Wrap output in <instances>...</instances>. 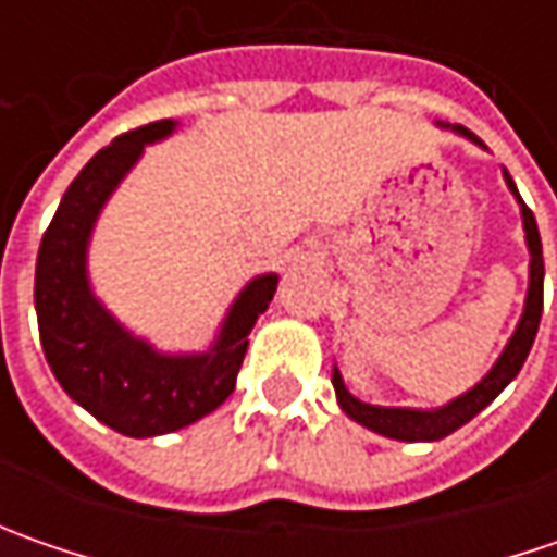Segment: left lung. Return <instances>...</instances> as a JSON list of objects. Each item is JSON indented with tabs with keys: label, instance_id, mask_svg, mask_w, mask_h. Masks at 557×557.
<instances>
[{
	"label": "left lung",
	"instance_id": "8db88e82",
	"mask_svg": "<svg viewBox=\"0 0 557 557\" xmlns=\"http://www.w3.org/2000/svg\"><path fill=\"white\" fill-rule=\"evenodd\" d=\"M440 129H453L461 139L474 141L478 148H486L471 129L465 126H449V123H440ZM503 180L508 185V191L515 195V201L521 207V223H524V242L527 253H530V267H527V297L521 319L515 325V332L508 337V344L503 347L499 359L490 366V372L483 374L474 387H468L465 394L453 396L449 403L434 406V409H412V406H374L366 403L347 391L344 384V374L337 366H332V384L334 396H337V406L347 418H354L356 424L369 428L374 434L391 440H403V443H434V440L449 437L453 431H459L461 424H468L471 418L483 412L496 396L503 394L505 387L518 377L521 366L527 362V354L536 341L540 332V319H543V278H546V267H543V242H540V228L533 213L527 210V203L518 195V185L508 176V170L503 166Z\"/></svg>",
	"mask_w": 557,
	"mask_h": 557
}]
</instances>
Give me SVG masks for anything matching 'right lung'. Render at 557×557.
Instances as JSON below:
<instances>
[{
    "mask_svg": "<svg viewBox=\"0 0 557 557\" xmlns=\"http://www.w3.org/2000/svg\"><path fill=\"white\" fill-rule=\"evenodd\" d=\"M176 129V120H158L101 148L67 185L36 253L33 304L49 369L76 406L136 440L173 434L223 406L245 362L247 334L278 288V272L253 275L210 347L191 354L158 350L101 304L89 275L98 216L145 148Z\"/></svg>",
    "mask_w": 557,
    "mask_h": 557,
    "instance_id": "add662e5",
    "label": "right lung"
}]
</instances>
